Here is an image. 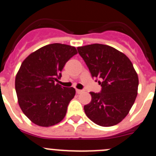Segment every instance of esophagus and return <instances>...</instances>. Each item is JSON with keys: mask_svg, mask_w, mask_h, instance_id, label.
Masks as SVG:
<instances>
[{"mask_svg": "<svg viewBox=\"0 0 156 156\" xmlns=\"http://www.w3.org/2000/svg\"><path fill=\"white\" fill-rule=\"evenodd\" d=\"M83 92V90H79V89H76V93L77 94H81Z\"/></svg>", "mask_w": 156, "mask_h": 156, "instance_id": "esophagus-1", "label": "esophagus"}]
</instances>
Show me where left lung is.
I'll return each mask as SVG.
<instances>
[{
	"label": "left lung",
	"instance_id": "1",
	"mask_svg": "<svg viewBox=\"0 0 156 156\" xmlns=\"http://www.w3.org/2000/svg\"><path fill=\"white\" fill-rule=\"evenodd\" d=\"M92 77H99L101 93L90 92L91 101L84 106L87 116L101 126L118 124L129 113L137 95L138 76L129 58L108 45L78 47Z\"/></svg>",
	"mask_w": 156,
	"mask_h": 156
}]
</instances>
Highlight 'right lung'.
<instances>
[{"label": "right lung", "instance_id": "1", "mask_svg": "<svg viewBox=\"0 0 156 156\" xmlns=\"http://www.w3.org/2000/svg\"><path fill=\"white\" fill-rule=\"evenodd\" d=\"M76 54L75 47L55 43L39 48L22 63L15 81L18 102L34 124L48 127L66 116L76 90L55 81L61 78L66 62Z\"/></svg>", "mask_w": 156, "mask_h": 156}]
</instances>
